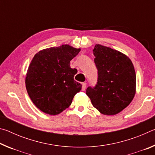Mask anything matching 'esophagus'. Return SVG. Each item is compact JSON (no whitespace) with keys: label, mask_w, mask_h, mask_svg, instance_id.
I'll use <instances>...</instances> for the list:
<instances>
[{"label":"esophagus","mask_w":155,"mask_h":155,"mask_svg":"<svg viewBox=\"0 0 155 155\" xmlns=\"http://www.w3.org/2000/svg\"><path fill=\"white\" fill-rule=\"evenodd\" d=\"M86 86H87V83H85V82L82 83V90H83V91H84V90H85V89H86Z\"/></svg>","instance_id":"34e87169"}]
</instances>
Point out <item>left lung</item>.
Wrapping results in <instances>:
<instances>
[{"label":"left lung","mask_w":155,"mask_h":155,"mask_svg":"<svg viewBox=\"0 0 155 155\" xmlns=\"http://www.w3.org/2000/svg\"><path fill=\"white\" fill-rule=\"evenodd\" d=\"M98 70L95 87H88L86 94L91 104L104 115L118 114L133 101L136 74L132 61L122 52L96 44L93 50Z\"/></svg>","instance_id":"left-lung-1"}]
</instances>
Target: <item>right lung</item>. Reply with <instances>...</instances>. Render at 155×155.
Returning <instances> with one entry per match:
<instances>
[{
	"label": "right lung",
	"mask_w": 155,
	"mask_h": 155,
	"mask_svg": "<svg viewBox=\"0 0 155 155\" xmlns=\"http://www.w3.org/2000/svg\"><path fill=\"white\" fill-rule=\"evenodd\" d=\"M69 45L44 49L31 61L25 83L28 96L41 111L57 115L69 107L82 87L74 79L77 70L70 62L80 52Z\"/></svg>",
	"instance_id": "right-lung-1"
}]
</instances>
